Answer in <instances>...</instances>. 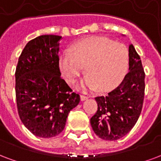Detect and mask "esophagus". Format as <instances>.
<instances>
[{
    "instance_id": "obj_1",
    "label": "esophagus",
    "mask_w": 161,
    "mask_h": 161,
    "mask_svg": "<svg viewBox=\"0 0 161 161\" xmlns=\"http://www.w3.org/2000/svg\"><path fill=\"white\" fill-rule=\"evenodd\" d=\"M89 97L85 96V95H80V99H81V101H84V100H86Z\"/></svg>"
}]
</instances>
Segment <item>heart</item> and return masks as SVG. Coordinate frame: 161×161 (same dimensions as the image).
<instances>
[{
  "mask_svg": "<svg viewBox=\"0 0 161 161\" xmlns=\"http://www.w3.org/2000/svg\"><path fill=\"white\" fill-rule=\"evenodd\" d=\"M70 53L60 57L58 66L63 77L74 84L86 67L87 76L80 84L81 89L110 90L123 79L129 64V52L120 42L92 36L80 40L72 46Z\"/></svg>",
  "mask_w": 161,
  "mask_h": 161,
  "instance_id": "b5f03b06",
  "label": "heart"
}]
</instances>
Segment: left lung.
I'll use <instances>...</instances> for the list:
<instances>
[{
  "label": "left lung",
  "instance_id": "left-lung-1",
  "mask_svg": "<svg viewBox=\"0 0 161 161\" xmlns=\"http://www.w3.org/2000/svg\"><path fill=\"white\" fill-rule=\"evenodd\" d=\"M145 73L133 45L129 46V72L107 96L95 97L97 111L91 118L92 130L100 138L114 141L125 136L139 118L145 90Z\"/></svg>",
  "mask_w": 161,
  "mask_h": 161
}]
</instances>
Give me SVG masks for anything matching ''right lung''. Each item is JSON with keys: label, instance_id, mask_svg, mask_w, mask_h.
<instances>
[{"label": "right lung", "instance_id": "add662e5", "mask_svg": "<svg viewBox=\"0 0 161 161\" xmlns=\"http://www.w3.org/2000/svg\"><path fill=\"white\" fill-rule=\"evenodd\" d=\"M62 36H40L28 42L17 64L16 100L19 117L39 137H53L64 129L68 114L80 103L59 69Z\"/></svg>", "mask_w": 161, "mask_h": 161}]
</instances>
